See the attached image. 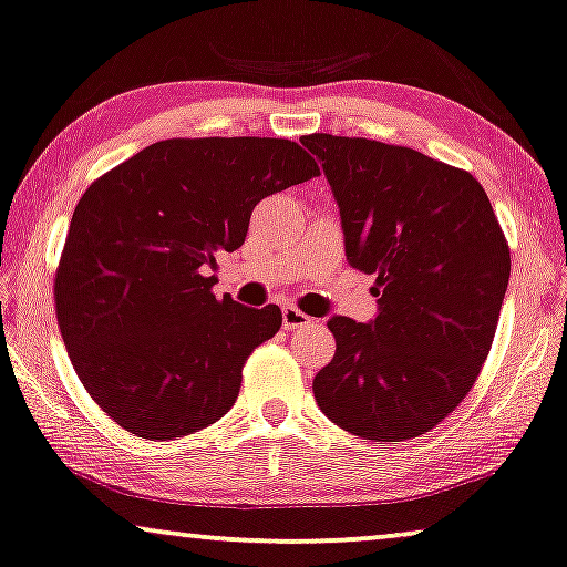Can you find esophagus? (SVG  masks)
Segmentation results:
<instances>
[{
	"label": "esophagus",
	"mask_w": 567,
	"mask_h": 567,
	"mask_svg": "<svg viewBox=\"0 0 567 567\" xmlns=\"http://www.w3.org/2000/svg\"><path fill=\"white\" fill-rule=\"evenodd\" d=\"M306 324H311V317H306L303 311H298L296 306H285L282 308V327L285 329H300V327H306Z\"/></svg>",
	"instance_id": "obj_1"
}]
</instances>
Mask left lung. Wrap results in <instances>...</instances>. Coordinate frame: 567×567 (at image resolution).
<instances>
[{
    "instance_id": "1",
    "label": "left lung",
    "mask_w": 567,
    "mask_h": 567,
    "mask_svg": "<svg viewBox=\"0 0 567 567\" xmlns=\"http://www.w3.org/2000/svg\"><path fill=\"white\" fill-rule=\"evenodd\" d=\"M350 267L377 275V317H332L334 358L313 379L332 424L403 442L468 395L492 348L511 250L471 172L405 146L313 133Z\"/></svg>"
}]
</instances>
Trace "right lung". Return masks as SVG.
<instances>
[{
  "instance_id": "right-lung-1",
  "label": "right lung",
  "mask_w": 567,
  "mask_h": 567,
  "mask_svg": "<svg viewBox=\"0 0 567 567\" xmlns=\"http://www.w3.org/2000/svg\"><path fill=\"white\" fill-rule=\"evenodd\" d=\"M319 175L285 138H172L99 177L78 200L54 298L89 395L143 440L206 429L235 405L277 306L212 292L214 256L246 243L261 198Z\"/></svg>"
}]
</instances>
